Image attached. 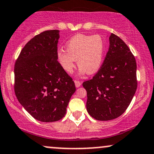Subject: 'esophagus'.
I'll return each mask as SVG.
<instances>
[{
	"label": "esophagus",
	"instance_id": "1",
	"mask_svg": "<svg viewBox=\"0 0 154 154\" xmlns=\"http://www.w3.org/2000/svg\"><path fill=\"white\" fill-rule=\"evenodd\" d=\"M75 86L77 88L80 87L81 84H82V82H81L80 81H79V80H75Z\"/></svg>",
	"mask_w": 154,
	"mask_h": 154
}]
</instances>
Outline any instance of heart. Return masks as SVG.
Instances as JSON below:
<instances>
[{
    "mask_svg": "<svg viewBox=\"0 0 154 154\" xmlns=\"http://www.w3.org/2000/svg\"><path fill=\"white\" fill-rule=\"evenodd\" d=\"M105 49V42L100 35L78 34L67 42L66 51L60 50L58 52V59L68 73L73 72L77 60L81 73L85 72L91 75L101 66Z\"/></svg>",
    "mask_w": 154,
    "mask_h": 154,
    "instance_id": "1",
    "label": "heart"
}]
</instances>
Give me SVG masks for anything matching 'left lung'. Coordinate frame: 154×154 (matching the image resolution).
<instances>
[{"label": "left lung", "mask_w": 154, "mask_h": 154, "mask_svg": "<svg viewBox=\"0 0 154 154\" xmlns=\"http://www.w3.org/2000/svg\"><path fill=\"white\" fill-rule=\"evenodd\" d=\"M103 64L91 79L82 83L87 91V111L92 117L108 121L126 111L137 87V64L127 44L111 33Z\"/></svg>", "instance_id": "8db88e82"}]
</instances>
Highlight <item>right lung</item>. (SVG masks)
<instances>
[{
  "mask_svg": "<svg viewBox=\"0 0 154 154\" xmlns=\"http://www.w3.org/2000/svg\"><path fill=\"white\" fill-rule=\"evenodd\" d=\"M59 31L35 35L21 51L14 65V92L35 119L52 122L64 116L76 91L73 79L57 61Z\"/></svg>",
  "mask_w": 154,
  "mask_h": 154,
  "instance_id": "obj_1",
  "label": "right lung"
}]
</instances>
